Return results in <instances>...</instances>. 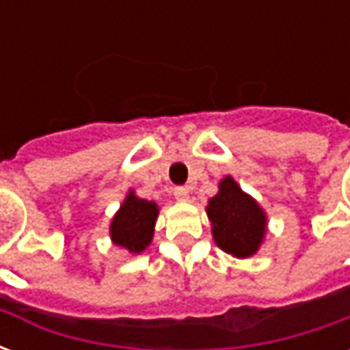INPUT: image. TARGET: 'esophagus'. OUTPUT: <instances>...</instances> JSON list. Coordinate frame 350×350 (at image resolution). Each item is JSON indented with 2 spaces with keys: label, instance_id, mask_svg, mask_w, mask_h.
Segmentation results:
<instances>
[{
  "label": "esophagus",
  "instance_id": "obj_1",
  "mask_svg": "<svg viewBox=\"0 0 350 350\" xmlns=\"http://www.w3.org/2000/svg\"><path fill=\"white\" fill-rule=\"evenodd\" d=\"M174 197L176 200H187L189 198V189L187 187H174Z\"/></svg>",
  "mask_w": 350,
  "mask_h": 350
}]
</instances>
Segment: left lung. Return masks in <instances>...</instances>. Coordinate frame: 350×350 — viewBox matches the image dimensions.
<instances>
[{
    "label": "left lung",
    "instance_id": "8db88e82",
    "mask_svg": "<svg viewBox=\"0 0 350 350\" xmlns=\"http://www.w3.org/2000/svg\"><path fill=\"white\" fill-rule=\"evenodd\" d=\"M206 212L212 221L213 240L221 250L242 258L257 253L266 230V215L230 176L219 183V193L208 202Z\"/></svg>",
    "mask_w": 350,
    "mask_h": 350
}]
</instances>
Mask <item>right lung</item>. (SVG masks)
Segmentation results:
<instances>
[{
	"label": "right lung",
	"mask_w": 350,
	"mask_h": 350,
	"mask_svg": "<svg viewBox=\"0 0 350 350\" xmlns=\"http://www.w3.org/2000/svg\"><path fill=\"white\" fill-rule=\"evenodd\" d=\"M157 204L129 193L110 225V236L131 253H142L150 245L157 219Z\"/></svg>",
	"instance_id": "right-lung-1"
}]
</instances>
